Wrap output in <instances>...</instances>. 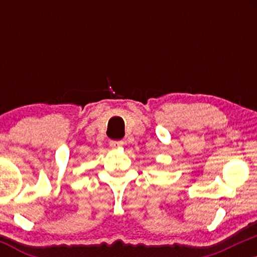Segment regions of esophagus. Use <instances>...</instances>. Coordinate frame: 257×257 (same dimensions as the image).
Here are the masks:
<instances>
[{
  "label": "esophagus",
  "mask_w": 257,
  "mask_h": 257,
  "mask_svg": "<svg viewBox=\"0 0 257 257\" xmlns=\"http://www.w3.org/2000/svg\"><path fill=\"white\" fill-rule=\"evenodd\" d=\"M122 145H124L122 140H111L110 142V146L112 149H120Z\"/></svg>",
  "instance_id": "esophagus-1"
}]
</instances>
